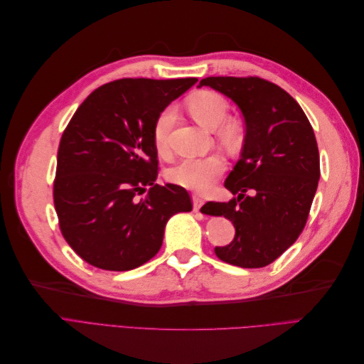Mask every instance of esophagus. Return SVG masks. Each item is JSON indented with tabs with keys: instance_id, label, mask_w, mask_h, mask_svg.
<instances>
[{
	"instance_id": "34e87169",
	"label": "esophagus",
	"mask_w": 364,
	"mask_h": 364,
	"mask_svg": "<svg viewBox=\"0 0 364 364\" xmlns=\"http://www.w3.org/2000/svg\"><path fill=\"white\" fill-rule=\"evenodd\" d=\"M202 206H203V199H200L199 196H194L193 197V209H194V211L199 213Z\"/></svg>"
}]
</instances>
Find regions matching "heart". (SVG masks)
Masks as SVG:
<instances>
[{"label": "heart", "instance_id": "b5f03b06", "mask_svg": "<svg viewBox=\"0 0 364 364\" xmlns=\"http://www.w3.org/2000/svg\"><path fill=\"white\" fill-rule=\"evenodd\" d=\"M186 106H188L191 117L200 126L209 130L218 129V138L226 146L234 147L238 144L241 139V129L234 121H226L229 105L222 94L214 91L196 92L188 98ZM173 123L174 109L165 107L153 124V142L159 151L167 147V138ZM225 168V161L217 155L185 158L168 170V179L183 188L203 193L211 188L213 183L223 174Z\"/></svg>", "mask_w": 364, "mask_h": 364}]
</instances>
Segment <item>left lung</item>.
Returning a JSON list of instances; mask_svg holds the SVG:
<instances>
[{"label":"left lung","instance_id":"obj_1","mask_svg":"<svg viewBox=\"0 0 364 364\" xmlns=\"http://www.w3.org/2000/svg\"><path fill=\"white\" fill-rule=\"evenodd\" d=\"M229 97L245 118L241 158L225 186L229 202H208L209 215H225L235 237L215 255L232 266L266 267L305 228L321 178L313 127L282 87L259 77H206L199 83Z\"/></svg>","mask_w":364,"mask_h":364}]
</instances>
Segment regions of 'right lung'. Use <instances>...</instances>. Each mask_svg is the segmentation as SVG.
Listing matches in <instances>:
<instances>
[{"instance_id":"1","label":"right lung","mask_w":364,"mask_h":364,"mask_svg":"<svg viewBox=\"0 0 364 364\" xmlns=\"http://www.w3.org/2000/svg\"><path fill=\"white\" fill-rule=\"evenodd\" d=\"M196 82L188 77L106 83L86 97L65 129L54 208L63 238L91 266L114 272L142 266L159 252L170 217L193 209L182 186L155 182L153 124Z\"/></svg>"}]
</instances>
